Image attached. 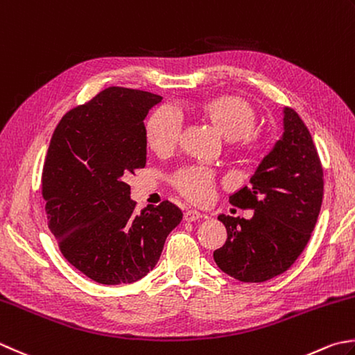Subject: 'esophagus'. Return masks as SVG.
<instances>
[{"mask_svg": "<svg viewBox=\"0 0 355 355\" xmlns=\"http://www.w3.org/2000/svg\"><path fill=\"white\" fill-rule=\"evenodd\" d=\"M203 217H206V215H203V214L196 211V209H187L184 212V220L186 221H196V220H200V218H203Z\"/></svg>", "mask_w": 355, "mask_h": 355, "instance_id": "obj_1", "label": "esophagus"}]
</instances>
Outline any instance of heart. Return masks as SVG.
<instances>
[{"mask_svg":"<svg viewBox=\"0 0 355 355\" xmlns=\"http://www.w3.org/2000/svg\"><path fill=\"white\" fill-rule=\"evenodd\" d=\"M187 110H198L211 118L225 134L237 138L251 134L255 126V112L252 106L237 96H218L201 104H186ZM184 114L177 104L159 106L148 123V140L159 152L175 148L184 129ZM173 184L186 198L196 203H206L215 192L217 173L203 164H187L173 173Z\"/></svg>","mask_w":355,"mask_h":355,"instance_id":"1","label":"heart"}]
</instances>
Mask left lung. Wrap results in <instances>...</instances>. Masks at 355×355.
Returning a JSON list of instances; mask_svg holds the SVG:
<instances>
[{
  "label": "left lung",
  "mask_w": 355,
  "mask_h": 355,
  "mask_svg": "<svg viewBox=\"0 0 355 355\" xmlns=\"http://www.w3.org/2000/svg\"><path fill=\"white\" fill-rule=\"evenodd\" d=\"M283 135L261 159L251 186L229 197L245 220L218 215L227 240L214 252L217 266L245 283H261L294 265L314 231L323 200V168L308 128L294 109H283Z\"/></svg>",
  "instance_id": "left-lung-1"
}]
</instances>
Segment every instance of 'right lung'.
<instances>
[{
	"mask_svg": "<svg viewBox=\"0 0 355 355\" xmlns=\"http://www.w3.org/2000/svg\"><path fill=\"white\" fill-rule=\"evenodd\" d=\"M162 100L107 87L69 110L51 138L41 177L47 225L64 259L96 283L143 279L183 218L168 200L137 214L126 183L146 166L144 118Z\"/></svg>",
	"mask_w": 355,
	"mask_h": 355,
	"instance_id": "1",
	"label": "right lung"
}]
</instances>
